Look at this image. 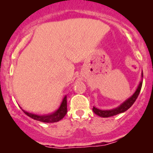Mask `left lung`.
<instances>
[{"label": "left lung", "instance_id": "8db88e82", "mask_svg": "<svg viewBox=\"0 0 153 153\" xmlns=\"http://www.w3.org/2000/svg\"><path fill=\"white\" fill-rule=\"evenodd\" d=\"M143 76V74H142V77ZM142 84L143 81H141L139 84L138 87H137L136 92L133 94V96H131V97L127 99L125 102H124L122 104L119 105L118 107L115 108L114 109H111V110H100L99 108H96L93 107L92 108V111H94V113L97 115L100 116L102 117H111V116L116 115V114H118L120 113H123V112L126 111L127 109H129L131 106L133 105L134 102H135L136 99L138 97L139 94H140V92L141 90V88H142Z\"/></svg>", "mask_w": 153, "mask_h": 153}]
</instances>
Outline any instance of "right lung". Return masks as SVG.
Here are the masks:
<instances>
[{"label":"right lung","mask_w":153,"mask_h":153,"mask_svg":"<svg viewBox=\"0 0 153 153\" xmlns=\"http://www.w3.org/2000/svg\"><path fill=\"white\" fill-rule=\"evenodd\" d=\"M24 111L25 114L30 117L31 118L34 119V120H39V121H42V122L45 123H54L57 122L61 120L64 116L66 115L67 111V96H64L62 102H61V106L59 108L57 109L56 111L54 113H51L50 114H45V115H38V114H32V113H29V112L26 111L22 110Z\"/></svg>","instance_id":"obj_1"}]
</instances>
